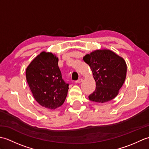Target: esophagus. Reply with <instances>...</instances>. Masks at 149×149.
<instances>
[{
  "instance_id": "34e87169",
  "label": "esophagus",
  "mask_w": 149,
  "mask_h": 149,
  "mask_svg": "<svg viewBox=\"0 0 149 149\" xmlns=\"http://www.w3.org/2000/svg\"><path fill=\"white\" fill-rule=\"evenodd\" d=\"M82 81H83V79H79L75 81V83H82Z\"/></svg>"
}]
</instances>
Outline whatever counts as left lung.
I'll use <instances>...</instances> for the list:
<instances>
[{
  "mask_svg": "<svg viewBox=\"0 0 149 149\" xmlns=\"http://www.w3.org/2000/svg\"><path fill=\"white\" fill-rule=\"evenodd\" d=\"M83 60L90 66L96 83L95 90L88 97L89 99L103 103L115 98L126 77L124 59L111 50L104 49L86 54Z\"/></svg>",
  "mask_w": 149,
  "mask_h": 149,
  "instance_id": "8db88e82",
  "label": "left lung"
}]
</instances>
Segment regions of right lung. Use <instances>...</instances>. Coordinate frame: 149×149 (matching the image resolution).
I'll list each match as a JSON object with an SVG mask.
<instances>
[{"instance_id": "obj_1", "label": "right lung", "mask_w": 149, "mask_h": 149, "mask_svg": "<svg viewBox=\"0 0 149 149\" xmlns=\"http://www.w3.org/2000/svg\"><path fill=\"white\" fill-rule=\"evenodd\" d=\"M26 74L33 95L41 106L54 109L64 103L69 84L62 79L55 55L41 52L27 66Z\"/></svg>"}]
</instances>
